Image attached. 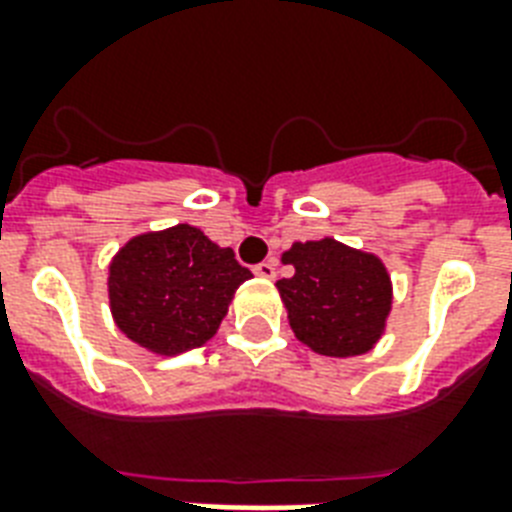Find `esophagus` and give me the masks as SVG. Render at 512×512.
<instances>
[{"mask_svg":"<svg viewBox=\"0 0 512 512\" xmlns=\"http://www.w3.org/2000/svg\"><path fill=\"white\" fill-rule=\"evenodd\" d=\"M252 271H255V276H260V279H276V260H263V263H257Z\"/></svg>","mask_w":512,"mask_h":512,"instance_id":"1","label":"esophagus"}]
</instances>
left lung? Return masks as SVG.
<instances>
[{"mask_svg": "<svg viewBox=\"0 0 512 512\" xmlns=\"http://www.w3.org/2000/svg\"><path fill=\"white\" fill-rule=\"evenodd\" d=\"M281 263L295 268L276 289L297 340L332 358L361 356L377 345L393 305V284L380 257L319 239L295 241Z\"/></svg>", "mask_w": 512, "mask_h": 512, "instance_id": "left-lung-1", "label": "left lung"}]
</instances>
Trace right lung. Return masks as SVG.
Masks as SVG:
<instances>
[{"mask_svg": "<svg viewBox=\"0 0 512 512\" xmlns=\"http://www.w3.org/2000/svg\"><path fill=\"white\" fill-rule=\"evenodd\" d=\"M252 279L231 247L188 223L140 233L108 265L116 327L156 356H177L215 337L236 289Z\"/></svg>", "mask_w": 512, "mask_h": 512, "instance_id": "right-lung-1", "label": "right lung"}]
</instances>
